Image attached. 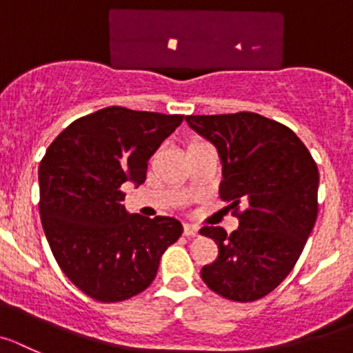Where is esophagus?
<instances>
[{
	"label": "esophagus",
	"mask_w": 353,
	"mask_h": 353,
	"mask_svg": "<svg viewBox=\"0 0 353 353\" xmlns=\"http://www.w3.org/2000/svg\"><path fill=\"white\" fill-rule=\"evenodd\" d=\"M184 235H186V236H199V226L186 223V225H184Z\"/></svg>",
	"instance_id": "obj_1"
}]
</instances>
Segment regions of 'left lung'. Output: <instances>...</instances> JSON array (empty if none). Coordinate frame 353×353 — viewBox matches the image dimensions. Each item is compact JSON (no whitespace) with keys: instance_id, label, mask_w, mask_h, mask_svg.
I'll list each match as a JSON object with an SVG mask.
<instances>
[{"instance_id":"1","label":"left lung","mask_w":353,"mask_h":353,"mask_svg":"<svg viewBox=\"0 0 353 353\" xmlns=\"http://www.w3.org/2000/svg\"><path fill=\"white\" fill-rule=\"evenodd\" d=\"M188 125L217 148L219 196L239 228L203 226L219 247L200 272L216 294L239 303L261 299L294 268L319 212V169L294 132L258 113L192 114Z\"/></svg>"}]
</instances>
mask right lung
I'll use <instances>...</instances> for the list:
<instances>
[{"label":"right lung","mask_w":353,"mask_h":353,"mask_svg":"<svg viewBox=\"0 0 353 353\" xmlns=\"http://www.w3.org/2000/svg\"><path fill=\"white\" fill-rule=\"evenodd\" d=\"M183 114L110 106L59 134L41 158L39 216L55 261L81 292L118 303L150 288L177 242L174 217L128 214L123 184L146 181L148 160Z\"/></svg>","instance_id":"1"}]
</instances>
